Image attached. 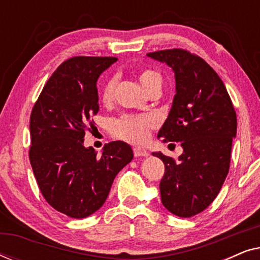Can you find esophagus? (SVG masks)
<instances>
[{
    "instance_id": "obj_1",
    "label": "esophagus",
    "mask_w": 260,
    "mask_h": 260,
    "mask_svg": "<svg viewBox=\"0 0 260 260\" xmlns=\"http://www.w3.org/2000/svg\"><path fill=\"white\" fill-rule=\"evenodd\" d=\"M134 155L136 156V157H147V156H149V152L145 150V149L135 148L134 149Z\"/></svg>"
}]
</instances>
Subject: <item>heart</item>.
I'll use <instances>...</instances> for the list:
<instances>
[{"mask_svg":"<svg viewBox=\"0 0 260 260\" xmlns=\"http://www.w3.org/2000/svg\"><path fill=\"white\" fill-rule=\"evenodd\" d=\"M138 80L147 92L155 85H162V77L158 72L150 69H143L138 73ZM115 79H108L102 85L99 97L104 104L111 103L115 90ZM156 126L155 119L151 116L124 115L112 120L111 131L116 137L122 138L130 143H144L150 136V131Z\"/></svg>","mask_w":260,"mask_h":260,"instance_id":"1","label":"heart"}]
</instances>
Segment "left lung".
Segmentation results:
<instances>
[{
  "instance_id": "1",
  "label": "left lung",
  "mask_w": 260,
  "mask_h": 260,
  "mask_svg": "<svg viewBox=\"0 0 260 260\" xmlns=\"http://www.w3.org/2000/svg\"><path fill=\"white\" fill-rule=\"evenodd\" d=\"M148 56L167 63L175 74L176 94L157 136L183 148L177 159L152 152L166 167L161 200L170 213L190 218L214 201L229 174L236 110L222 80L200 56L181 48Z\"/></svg>"
}]
</instances>
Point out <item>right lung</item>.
I'll return each mask as SVG.
<instances>
[{
  "label": "right lung",
  "instance_id": "obj_1",
  "mask_svg": "<svg viewBox=\"0 0 260 260\" xmlns=\"http://www.w3.org/2000/svg\"><path fill=\"white\" fill-rule=\"evenodd\" d=\"M117 58L73 56L42 88L30 113L29 161L38 186L53 208L74 219L104 205L117 174L134 158L122 141L105 144L101 156L84 147L85 131L99 111L97 80Z\"/></svg>",
  "mask_w": 260,
  "mask_h": 260
}]
</instances>
